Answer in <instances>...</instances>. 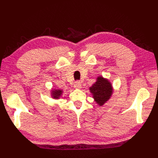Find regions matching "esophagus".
I'll list each match as a JSON object with an SVG mask.
<instances>
[{
    "label": "esophagus",
    "instance_id": "obj_1",
    "mask_svg": "<svg viewBox=\"0 0 158 158\" xmlns=\"http://www.w3.org/2000/svg\"><path fill=\"white\" fill-rule=\"evenodd\" d=\"M74 88L75 89H81V82L79 81H76L75 83H74Z\"/></svg>",
    "mask_w": 158,
    "mask_h": 158
}]
</instances>
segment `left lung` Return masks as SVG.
<instances>
[{"instance_id": "left-lung-1", "label": "left lung", "mask_w": 158, "mask_h": 158, "mask_svg": "<svg viewBox=\"0 0 158 158\" xmlns=\"http://www.w3.org/2000/svg\"><path fill=\"white\" fill-rule=\"evenodd\" d=\"M94 100L99 106H102L106 103L113 93V88L108 79L98 77L95 84L89 88Z\"/></svg>"}]
</instances>
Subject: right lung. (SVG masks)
I'll use <instances>...</instances> for the list:
<instances>
[{
    "label": "right lung",
    "mask_w": 158,
    "mask_h": 158,
    "mask_svg": "<svg viewBox=\"0 0 158 158\" xmlns=\"http://www.w3.org/2000/svg\"><path fill=\"white\" fill-rule=\"evenodd\" d=\"M63 93V90L60 89H53L52 90V97L54 99H59Z\"/></svg>",
    "instance_id": "obj_1"
}]
</instances>
